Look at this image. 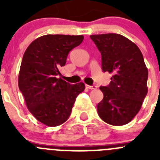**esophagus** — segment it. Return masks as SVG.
Listing matches in <instances>:
<instances>
[{
  "mask_svg": "<svg viewBox=\"0 0 160 160\" xmlns=\"http://www.w3.org/2000/svg\"><path fill=\"white\" fill-rule=\"evenodd\" d=\"M86 87L87 89H90V90H95L97 89V87L96 86H89V85H86Z\"/></svg>",
  "mask_w": 160,
  "mask_h": 160,
  "instance_id": "obj_1",
  "label": "esophagus"
}]
</instances>
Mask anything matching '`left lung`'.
Returning a JSON list of instances; mask_svg holds the SVG:
<instances>
[{
    "instance_id": "1",
    "label": "left lung",
    "mask_w": 160,
    "mask_h": 160,
    "mask_svg": "<svg viewBox=\"0 0 160 160\" xmlns=\"http://www.w3.org/2000/svg\"><path fill=\"white\" fill-rule=\"evenodd\" d=\"M102 55V69L112 73L107 87H100L103 99L97 106L102 120L113 126L135 118L148 94V70L140 49L118 33L90 35Z\"/></svg>"
}]
</instances>
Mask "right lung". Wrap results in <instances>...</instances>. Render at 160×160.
I'll return each mask as SVG.
<instances>
[{"label":"right lung","mask_w":160,"mask_h":160,"mask_svg":"<svg viewBox=\"0 0 160 160\" xmlns=\"http://www.w3.org/2000/svg\"><path fill=\"white\" fill-rule=\"evenodd\" d=\"M82 35L48 34L37 38L23 55L18 87L29 112L48 127L64 123L85 84H70L58 78L71 49L82 42Z\"/></svg>","instance_id":"1"}]
</instances>
